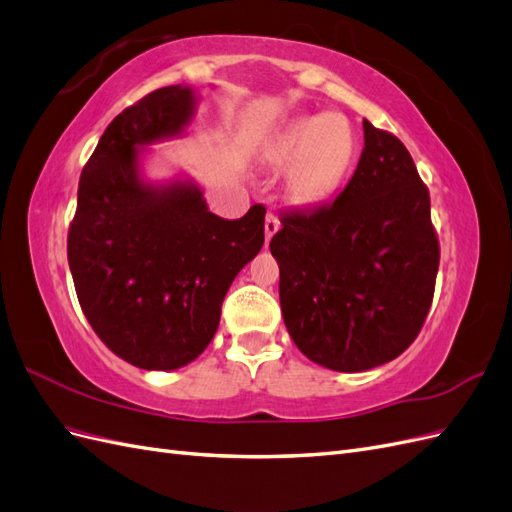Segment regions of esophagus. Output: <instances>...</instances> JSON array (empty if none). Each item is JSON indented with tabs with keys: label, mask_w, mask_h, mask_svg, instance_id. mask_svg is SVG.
<instances>
[{
	"label": "esophagus",
	"mask_w": 512,
	"mask_h": 512,
	"mask_svg": "<svg viewBox=\"0 0 512 512\" xmlns=\"http://www.w3.org/2000/svg\"><path fill=\"white\" fill-rule=\"evenodd\" d=\"M279 227H281L279 218H276V214L268 212V214H266V225H264V231H266V242H270V240H272V236H274L276 231H279Z\"/></svg>",
	"instance_id": "1"
}]
</instances>
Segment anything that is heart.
Instances as JSON below:
<instances>
[{
	"mask_svg": "<svg viewBox=\"0 0 512 512\" xmlns=\"http://www.w3.org/2000/svg\"><path fill=\"white\" fill-rule=\"evenodd\" d=\"M354 158V133L330 113L302 115L274 135L266 160L287 169L285 195L296 206H313L337 188Z\"/></svg>",
	"mask_w": 512,
	"mask_h": 512,
	"instance_id": "heart-1",
	"label": "heart"
}]
</instances>
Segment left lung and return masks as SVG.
<instances>
[{
    "instance_id": "left-lung-1",
    "label": "left lung",
    "mask_w": 512,
    "mask_h": 512,
    "mask_svg": "<svg viewBox=\"0 0 512 512\" xmlns=\"http://www.w3.org/2000/svg\"><path fill=\"white\" fill-rule=\"evenodd\" d=\"M362 128L364 148L341 195L283 214L270 242L289 337L341 373L369 371L412 345L440 266L429 191L410 152L369 120Z\"/></svg>"
}]
</instances>
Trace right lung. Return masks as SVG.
<instances>
[{
	"label": "right lung",
	"mask_w": 512,
	"mask_h": 512,
	"mask_svg": "<svg viewBox=\"0 0 512 512\" xmlns=\"http://www.w3.org/2000/svg\"><path fill=\"white\" fill-rule=\"evenodd\" d=\"M197 102L193 85H169L124 109L83 167L68 231L87 321L145 371L180 369L210 345L227 289L264 246V206L225 221L195 180L145 178V148L182 137Z\"/></svg>",
	"instance_id": "right-lung-1"
}]
</instances>
